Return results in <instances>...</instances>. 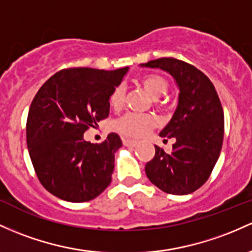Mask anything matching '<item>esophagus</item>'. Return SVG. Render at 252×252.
<instances>
[{"label": "esophagus", "instance_id": "obj_1", "mask_svg": "<svg viewBox=\"0 0 252 252\" xmlns=\"http://www.w3.org/2000/svg\"><path fill=\"white\" fill-rule=\"evenodd\" d=\"M123 145L126 146V147H135L137 145L136 141L129 140V139H123Z\"/></svg>", "mask_w": 252, "mask_h": 252}]
</instances>
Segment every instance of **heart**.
<instances>
[{"label": "heart", "instance_id": "b5f03b06", "mask_svg": "<svg viewBox=\"0 0 252 252\" xmlns=\"http://www.w3.org/2000/svg\"><path fill=\"white\" fill-rule=\"evenodd\" d=\"M143 90L147 92L153 99L160 98L161 95L166 94L168 90V84L165 77L158 74H151L141 80ZM124 88L118 86L112 91L110 95V105L112 109H121L124 100ZM115 129L123 136L132 137V139H139V137L145 136L149 130L156 126V121L151 116H141L135 115V113H126L120 120H117L113 124Z\"/></svg>", "mask_w": 252, "mask_h": 252}]
</instances>
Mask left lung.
Returning a JSON list of instances; mask_svg holds the SVG:
<instances>
[{
	"label": "left lung",
	"instance_id": "left-lung-1",
	"mask_svg": "<svg viewBox=\"0 0 252 252\" xmlns=\"http://www.w3.org/2000/svg\"><path fill=\"white\" fill-rule=\"evenodd\" d=\"M140 65L166 71L179 90L176 111L159 134L164 139L175 137L172 152L156 146L154 158L146 164V175L162 191L191 193L209 178L222 147L223 111L219 96L211 80L183 61L164 57Z\"/></svg>",
	"mask_w": 252,
	"mask_h": 252
}]
</instances>
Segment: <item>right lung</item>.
Instances as JSON below:
<instances>
[{"label": "right lung", "mask_w": 252, "mask_h": 252, "mask_svg": "<svg viewBox=\"0 0 252 252\" xmlns=\"http://www.w3.org/2000/svg\"><path fill=\"white\" fill-rule=\"evenodd\" d=\"M129 68H69L52 75L38 91L26 124L27 148L41 185L61 200L86 202L109 187L115 132L98 143L84 139L90 126L109 116L110 95Z\"/></svg>", "instance_id": "right-lung-1"}]
</instances>
